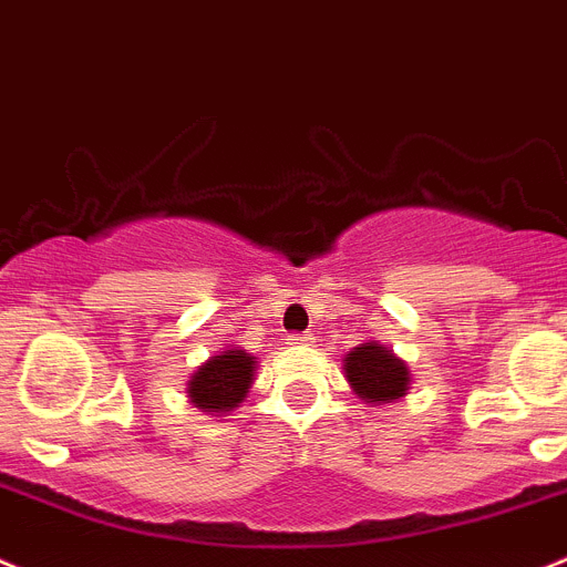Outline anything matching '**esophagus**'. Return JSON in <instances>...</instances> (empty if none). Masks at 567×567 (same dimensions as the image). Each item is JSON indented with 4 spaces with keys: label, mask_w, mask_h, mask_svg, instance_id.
Segmentation results:
<instances>
[{
    "label": "esophagus",
    "mask_w": 567,
    "mask_h": 567,
    "mask_svg": "<svg viewBox=\"0 0 567 567\" xmlns=\"http://www.w3.org/2000/svg\"><path fill=\"white\" fill-rule=\"evenodd\" d=\"M288 343L290 346H310L312 334L310 332H293V334H288Z\"/></svg>",
    "instance_id": "34e87169"
}]
</instances>
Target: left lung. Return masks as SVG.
I'll list each match as a JSON object with an SVG mask.
<instances>
[{
  "label": "left lung",
  "instance_id": "1",
  "mask_svg": "<svg viewBox=\"0 0 567 567\" xmlns=\"http://www.w3.org/2000/svg\"><path fill=\"white\" fill-rule=\"evenodd\" d=\"M346 377L357 395L377 404L399 399L406 393L410 384V371L401 360H395L384 346L362 343L346 357Z\"/></svg>",
  "mask_w": 567,
  "mask_h": 567
}]
</instances>
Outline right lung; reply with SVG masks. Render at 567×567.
<instances>
[{"mask_svg":"<svg viewBox=\"0 0 567 567\" xmlns=\"http://www.w3.org/2000/svg\"><path fill=\"white\" fill-rule=\"evenodd\" d=\"M255 357L229 349L207 360L190 379L188 395L202 412H229L249 393Z\"/></svg>","mask_w":567,"mask_h":567,"instance_id":"right-lung-1","label":"right lung"}]
</instances>
